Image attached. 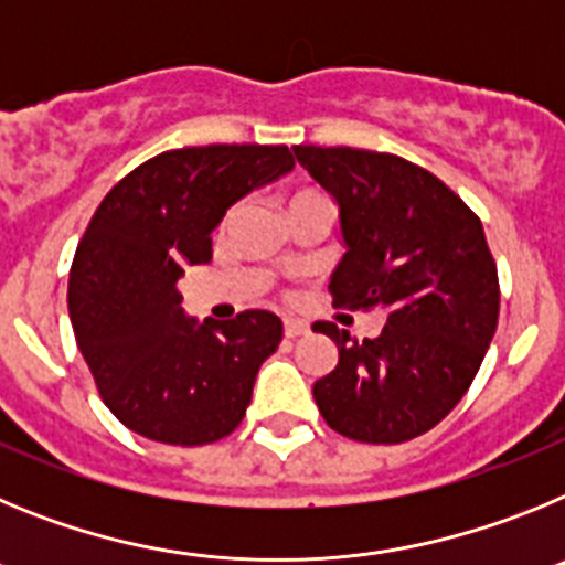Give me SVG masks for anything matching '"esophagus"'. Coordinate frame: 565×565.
Instances as JSON below:
<instances>
[{"instance_id":"1","label":"esophagus","mask_w":565,"mask_h":565,"mask_svg":"<svg viewBox=\"0 0 565 565\" xmlns=\"http://www.w3.org/2000/svg\"><path fill=\"white\" fill-rule=\"evenodd\" d=\"M282 331H286L288 339H297L302 337V333H308V326L302 319H286V322H282Z\"/></svg>"}]
</instances>
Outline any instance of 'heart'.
I'll return each mask as SVG.
<instances>
[{"mask_svg": "<svg viewBox=\"0 0 565 565\" xmlns=\"http://www.w3.org/2000/svg\"><path fill=\"white\" fill-rule=\"evenodd\" d=\"M311 198H319V192H313V189H297V192L288 198V206H294V203H302V201H311Z\"/></svg>", "mask_w": 565, "mask_h": 565, "instance_id": "b5f03b06", "label": "heart"}]
</instances>
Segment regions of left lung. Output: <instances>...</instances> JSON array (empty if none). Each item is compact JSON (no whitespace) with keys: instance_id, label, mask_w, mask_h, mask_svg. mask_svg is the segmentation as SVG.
<instances>
[{"instance_id":"obj_1","label":"left lung","mask_w":565,"mask_h":565,"mask_svg":"<svg viewBox=\"0 0 565 565\" xmlns=\"http://www.w3.org/2000/svg\"><path fill=\"white\" fill-rule=\"evenodd\" d=\"M337 198L344 252L333 306L387 313L356 339L333 322L339 364L313 384L331 430L362 444H402L433 430L469 391L495 337L501 286L478 214L436 174L391 152L294 147Z\"/></svg>"}]
</instances>
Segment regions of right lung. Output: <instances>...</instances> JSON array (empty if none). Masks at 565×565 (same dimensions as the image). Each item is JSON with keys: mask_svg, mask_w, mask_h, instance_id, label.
<instances>
[{"mask_svg": "<svg viewBox=\"0 0 565 565\" xmlns=\"http://www.w3.org/2000/svg\"><path fill=\"white\" fill-rule=\"evenodd\" d=\"M291 167L282 143L169 149L115 183L93 214L70 266V322L102 402L138 436L201 447L246 416L282 322L239 311L194 326L178 279L212 259V232L234 201Z\"/></svg>", "mask_w": 565, "mask_h": 565, "instance_id": "obj_1", "label": "right lung"}]
</instances>
